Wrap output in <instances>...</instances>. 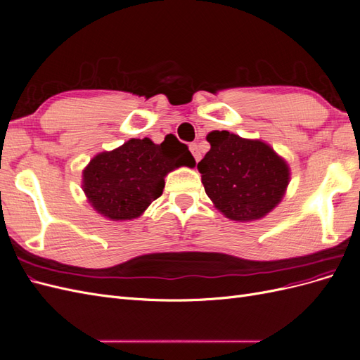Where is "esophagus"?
I'll return each instance as SVG.
<instances>
[{"label":"esophagus","mask_w":360,"mask_h":360,"mask_svg":"<svg viewBox=\"0 0 360 360\" xmlns=\"http://www.w3.org/2000/svg\"><path fill=\"white\" fill-rule=\"evenodd\" d=\"M191 151H192V155H193V158H195V160H200L201 159V151H200V147H198V144H191Z\"/></svg>","instance_id":"34e87169"}]
</instances>
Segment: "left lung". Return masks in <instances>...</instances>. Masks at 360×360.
<instances>
[{"instance_id": "8db88e82", "label": "left lung", "mask_w": 360, "mask_h": 360, "mask_svg": "<svg viewBox=\"0 0 360 360\" xmlns=\"http://www.w3.org/2000/svg\"><path fill=\"white\" fill-rule=\"evenodd\" d=\"M212 148L198 163L205 193L234 221L263 217L281 201L288 184L287 163L261 141L226 130L207 135Z\"/></svg>"}]
</instances>
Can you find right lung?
<instances>
[{"mask_svg": "<svg viewBox=\"0 0 360 360\" xmlns=\"http://www.w3.org/2000/svg\"><path fill=\"white\" fill-rule=\"evenodd\" d=\"M195 159L177 138L151 143L130 139L122 147L97 155L84 169V192L94 209L112 221L135 219L158 200L165 176Z\"/></svg>", "mask_w": 360, "mask_h": 360, "instance_id": "right-lung-1", "label": "right lung"}]
</instances>
